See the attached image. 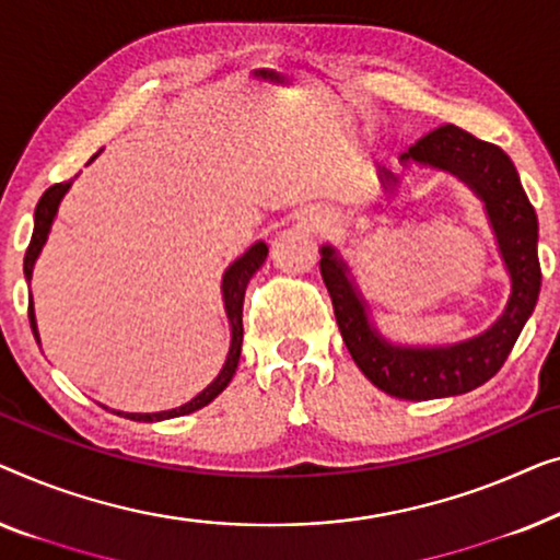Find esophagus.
<instances>
[{
	"instance_id": "34e87169",
	"label": "esophagus",
	"mask_w": 560,
	"mask_h": 560,
	"mask_svg": "<svg viewBox=\"0 0 560 560\" xmlns=\"http://www.w3.org/2000/svg\"><path fill=\"white\" fill-rule=\"evenodd\" d=\"M306 223H310L314 231H325V228L332 225V212L314 208V210H310V215H306Z\"/></svg>"
}]
</instances>
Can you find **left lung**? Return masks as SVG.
<instances>
[{
    "label": "left lung",
    "mask_w": 560,
    "mask_h": 560,
    "mask_svg": "<svg viewBox=\"0 0 560 560\" xmlns=\"http://www.w3.org/2000/svg\"><path fill=\"white\" fill-rule=\"evenodd\" d=\"M406 172L436 170L459 179L482 202L487 223L510 277L505 310L492 327L469 340L448 345H400L377 329L368 299L335 246H322L319 271L332 296L337 327L352 360L375 388L404 400L462 396L490 381L523 332L538 304V215L520 185V175L500 147L471 137L459 126H439L400 154ZM404 175L377 167V183L388 198L406 190Z\"/></svg>",
    "instance_id": "1"
}]
</instances>
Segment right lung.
<instances>
[{
	"instance_id": "add662e5",
	"label": "right lung",
	"mask_w": 560,
	"mask_h": 560,
	"mask_svg": "<svg viewBox=\"0 0 560 560\" xmlns=\"http://www.w3.org/2000/svg\"><path fill=\"white\" fill-rule=\"evenodd\" d=\"M98 154H93L91 162L96 160ZM70 185H73V179H70V183L52 185L50 190H45L40 202H37V208H35V231H33V238H30V246H27V254H25V279L27 281H33L35 261H37V258H40V250L45 246L47 235H50V228L55 223V215H58L60 200L66 198V192L70 190ZM266 256H269V246H266L264 241H256L254 246H250L243 256L235 258V261L228 266L225 273H223V283H220V291H223L225 317H228V325H231V348H228L225 362H223V368H220V373H218L215 381H212L205 390H200L192 400H187V404L177 406V408H170V411H156V413H124V411H114L116 416H124V419H131V421H144V423L177 419V416H187V413L198 411V408H202V406H208L212 398H218L220 393L228 388V383L233 381L235 368H238V360H241V345H243V296H246V287H248L250 277H254V273L261 269L264 261H266ZM30 327H33L35 340H37V345H40V332H37L33 294H30Z\"/></svg>"
}]
</instances>
